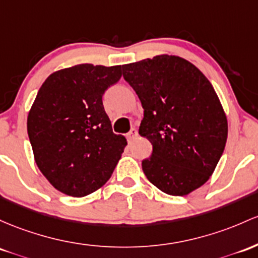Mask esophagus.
I'll list each match as a JSON object with an SVG mask.
<instances>
[{"mask_svg":"<svg viewBox=\"0 0 258 258\" xmlns=\"http://www.w3.org/2000/svg\"><path fill=\"white\" fill-rule=\"evenodd\" d=\"M137 135H138L137 130H136V128H131V131H130L128 134L126 135V137H127V140H128V141H132V140H134V138L137 137Z\"/></svg>","mask_w":258,"mask_h":258,"instance_id":"34e87169","label":"esophagus"}]
</instances>
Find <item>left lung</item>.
I'll list each match as a JSON object with an SVG mask.
<instances>
[{
	"label": "left lung",
	"mask_w": 258,
	"mask_h": 258,
	"mask_svg": "<svg viewBox=\"0 0 258 258\" xmlns=\"http://www.w3.org/2000/svg\"><path fill=\"white\" fill-rule=\"evenodd\" d=\"M142 103L140 135L153 146L142 169L155 187L186 196L206 183L224 152L228 120L216 90L195 64L172 55L123 64Z\"/></svg>",
	"instance_id": "left-lung-1"
}]
</instances>
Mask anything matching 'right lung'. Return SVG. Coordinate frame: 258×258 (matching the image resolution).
Masks as SVG:
<instances>
[{
	"label": "right lung",
	"instance_id": "obj_1",
	"mask_svg": "<svg viewBox=\"0 0 258 258\" xmlns=\"http://www.w3.org/2000/svg\"><path fill=\"white\" fill-rule=\"evenodd\" d=\"M121 78V66L82 63L51 73L27 120L39 170L56 189L83 197L100 188L120 160L126 138L112 132L104 92Z\"/></svg>",
	"mask_w": 258,
	"mask_h": 258
}]
</instances>
